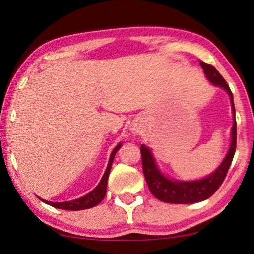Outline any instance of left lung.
Masks as SVG:
<instances>
[{
	"label": "left lung",
	"instance_id": "8db88e82",
	"mask_svg": "<svg viewBox=\"0 0 254 254\" xmlns=\"http://www.w3.org/2000/svg\"><path fill=\"white\" fill-rule=\"evenodd\" d=\"M199 65L202 66L204 74L212 84L221 86L222 89L227 91L230 97V103H232L233 114H234V126L232 128V142L228 153H227L225 160L222 161L220 166L209 177L204 179L196 181H176L168 179L160 172L155 163L153 155L149 148L145 145L140 146L142 160V170L145 179L148 185V188L151 194L157 199L165 203L172 204H190L197 203L209 198L210 196L218 190L221 184L224 183L225 178L228 172L229 166L232 164L234 155L236 150V120H235V106H234V98L232 90L227 84L225 78L221 76L220 73L215 68L209 65V64L200 62Z\"/></svg>",
	"mask_w": 254,
	"mask_h": 254
}]
</instances>
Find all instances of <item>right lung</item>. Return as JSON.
I'll list each match as a JSON object with an SVG mask.
<instances>
[{
	"label": "right lung",
	"mask_w": 254,
	"mask_h": 254,
	"mask_svg": "<svg viewBox=\"0 0 254 254\" xmlns=\"http://www.w3.org/2000/svg\"><path fill=\"white\" fill-rule=\"evenodd\" d=\"M121 148V143L117 145L114 150L112 151L111 157H109V162L107 165V169L104 173L103 178H101L100 183L98 186L93 189L92 191L89 192L88 195L83 196L81 198L74 199V200H69V202H62V203H56V202H49V200H44L42 198H40L42 202L47 203L48 205H51L54 207H57V209H62V210H70V211H79V210H85V209H90V207H93L99 204L101 200L104 199L105 195H106V189H107V180H108V176L109 172H111L112 169V164L113 161H114L115 154L116 151Z\"/></svg>",
	"instance_id": "1"
}]
</instances>
